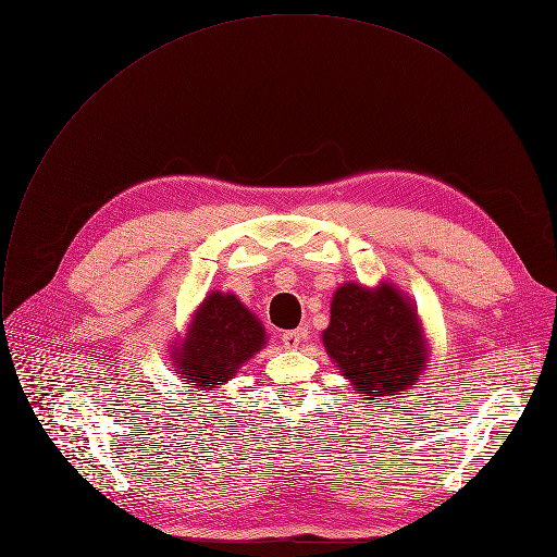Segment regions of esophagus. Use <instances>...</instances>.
Returning <instances> with one entry per match:
<instances>
[{
	"mask_svg": "<svg viewBox=\"0 0 557 557\" xmlns=\"http://www.w3.org/2000/svg\"><path fill=\"white\" fill-rule=\"evenodd\" d=\"M301 342V333L299 331H286L282 333V344L284 348H297Z\"/></svg>",
	"mask_w": 557,
	"mask_h": 557,
	"instance_id": "34e87169",
	"label": "esophagus"
}]
</instances>
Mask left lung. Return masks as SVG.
<instances>
[{
  "label": "left lung",
  "instance_id": "1",
  "mask_svg": "<svg viewBox=\"0 0 557 557\" xmlns=\"http://www.w3.org/2000/svg\"><path fill=\"white\" fill-rule=\"evenodd\" d=\"M322 337L344 376L372 404L379 398L392 406L387 399L412 389L425 368L417 312L387 284L376 290L344 284L333 297L331 324Z\"/></svg>",
  "mask_w": 557,
  "mask_h": 557
}]
</instances>
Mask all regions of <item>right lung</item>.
<instances>
[{"label":"right lung","mask_w":557,"mask_h":557,"mask_svg":"<svg viewBox=\"0 0 557 557\" xmlns=\"http://www.w3.org/2000/svg\"><path fill=\"white\" fill-rule=\"evenodd\" d=\"M264 329L235 295L211 293L176 352L178 372L191 387L220 385L264 346Z\"/></svg>","instance_id":"right-lung-1"}]
</instances>
